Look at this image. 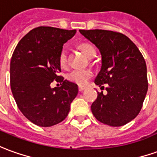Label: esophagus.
Returning <instances> with one entry per match:
<instances>
[{
	"label": "esophagus",
	"instance_id": "obj_1",
	"mask_svg": "<svg viewBox=\"0 0 157 157\" xmlns=\"http://www.w3.org/2000/svg\"><path fill=\"white\" fill-rule=\"evenodd\" d=\"M78 88H79V91H80V92H82L83 90L86 89V86H79Z\"/></svg>",
	"mask_w": 157,
	"mask_h": 157
}]
</instances>
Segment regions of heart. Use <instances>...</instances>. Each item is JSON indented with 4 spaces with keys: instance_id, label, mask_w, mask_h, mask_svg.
I'll use <instances>...</instances> for the list:
<instances>
[{
    "instance_id": "heart-1",
    "label": "heart",
    "mask_w": 157,
    "mask_h": 157,
    "mask_svg": "<svg viewBox=\"0 0 157 157\" xmlns=\"http://www.w3.org/2000/svg\"><path fill=\"white\" fill-rule=\"evenodd\" d=\"M79 48L86 57L93 58L95 55V49L91 44L88 43H82L79 46ZM59 65L61 68L67 67V60L68 54L67 51L65 49H63L59 54ZM93 71L91 70H75L70 72L67 75V78L69 81L74 82L77 85H85L86 82H88L92 76H93Z\"/></svg>"
}]
</instances>
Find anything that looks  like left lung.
<instances>
[{
  "label": "left lung",
  "mask_w": 157,
  "mask_h": 157,
  "mask_svg": "<svg viewBox=\"0 0 157 157\" xmlns=\"http://www.w3.org/2000/svg\"><path fill=\"white\" fill-rule=\"evenodd\" d=\"M101 53V70L95 84L104 89L92 104L94 116L102 123L121 127L141 110L148 90L147 69L139 48L123 34L104 29H80Z\"/></svg>",
  "instance_id": "1"
}]
</instances>
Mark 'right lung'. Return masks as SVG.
Segmentation results:
<instances>
[{"label": "right lung", "instance_id": "right-lung-1", "mask_svg": "<svg viewBox=\"0 0 157 157\" xmlns=\"http://www.w3.org/2000/svg\"><path fill=\"white\" fill-rule=\"evenodd\" d=\"M76 33L40 26L19 40L10 63L11 89L18 109L28 120L40 127L63 121L78 94L77 85L58 75L63 44ZM55 79L61 87H51Z\"/></svg>", "mask_w": 157, "mask_h": 157}]
</instances>
